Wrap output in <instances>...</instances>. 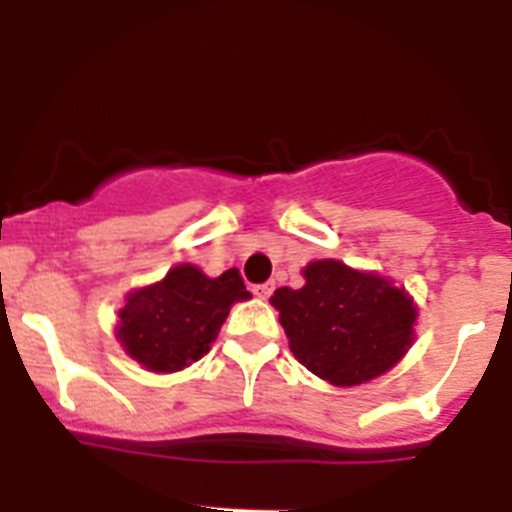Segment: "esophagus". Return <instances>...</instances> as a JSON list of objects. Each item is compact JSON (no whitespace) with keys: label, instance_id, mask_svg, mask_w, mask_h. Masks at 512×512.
Listing matches in <instances>:
<instances>
[{"label":"esophagus","instance_id":"1","mask_svg":"<svg viewBox=\"0 0 512 512\" xmlns=\"http://www.w3.org/2000/svg\"><path fill=\"white\" fill-rule=\"evenodd\" d=\"M272 290H275V283H262V285H255V288H252V293H255L257 298L267 300L272 295Z\"/></svg>","mask_w":512,"mask_h":512}]
</instances>
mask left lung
Instances as JSON below:
<instances>
[{"label":"left lung","instance_id":"1","mask_svg":"<svg viewBox=\"0 0 512 512\" xmlns=\"http://www.w3.org/2000/svg\"><path fill=\"white\" fill-rule=\"evenodd\" d=\"M303 278V288H278L270 303L280 310L293 356L315 376L336 386L364 384L412 346L417 308L381 275L318 260Z\"/></svg>","mask_w":512,"mask_h":512}]
</instances>
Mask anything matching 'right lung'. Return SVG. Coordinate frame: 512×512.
<instances>
[{
	"instance_id": "obj_1",
	"label": "right lung",
	"mask_w": 512,
	"mask_h": 512,
	"mask_svg": "<svg viewBox=\"0 0 512 512\" xmlns=\"http://www.w3.org/2000/svg\"><path fill=\"white\" fill-rule=\"evenodd\" d=\"M247 298L250 290L237 270L207 278L197 267L179 265L161 283L128 295L118 341L148 371H181L209 351L229 305Z\"/></svg>"
}]
</instances>
